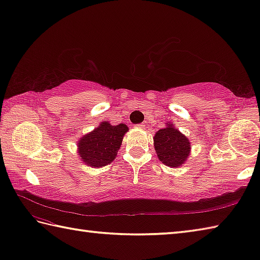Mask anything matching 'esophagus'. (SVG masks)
Returning <instances> with one entry per match:
<instances>
[{"label":"esophagus","mask_w":260,"mask_h":260,"mask_svg":"<svg viewBox=\"0 0 260 260\" xmlns=\"http://www.w3.org/2000/svg\"><path fill=\"white\" fill-rule=\"evenodd\" d=\"M138 126H139L140 129H144L145 126H146V124H145V123H140V124H138Z\"/></svg>","instance_id":"34e87169"}]
</instances>
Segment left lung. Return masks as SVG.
Segmentation results:
<instances>
[{
  "instance_id": "left-lung-1",
  "label": "left lung",
  "mask_w": 260,
  "mask_h": 260,
  "mask_svg": "<svg viewBox=\"0 0 260 260\" xmlns=\"http://www.w3.org/2000/svg\"><path fill=\"white\" fill-rule=\"evenodd\" d=\"M153 141L157 156L165 165L178 167L187 159L190 150L189 141L173 124H167L165 129L157 131Z\"/></svg>"
}]
</instances>
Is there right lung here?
Here are the masks:
<instances>
[{
	"label": "right lung",
	"instance_id": "add662e5",
	"mask_svg": "<svg viewBox=\"0 0 260 260\" xmlns=\"http://www.w3.org/2000/svg\"><path fill=\"white\" fill-rule=\"evenodd\" d=\"M128 131L124 123L111 125L102 122L91 134L78 141V153L83 161L92 167H102L115 159L123 136Z\"/></svg>",
	"mask_w": 260,
	"mask_h": 260
}]
</instances>
